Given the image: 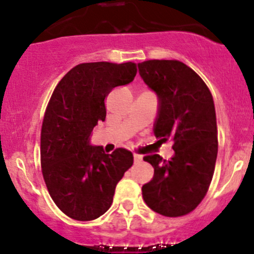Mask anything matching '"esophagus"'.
I'll return each mask as SVG.
<instances>
[{
    "mask_svg": "<svg viewBox=\"0 0 254 254\" xmlns=\"http://www.w3.org/2000/svg\"><path fill=\"white\" fill-rule=\"evenodd\" d=\"M141 160H142V156H141V155H139V153H134V161H135V163L141 162Z\"/></svg>",
    "mask_w": 254,
    "mask_h": 254,
    "instance_id": "esophagus-1",
    "label": "esophagus"
}]
</instances>
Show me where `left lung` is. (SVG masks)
<instances>
[{
  "label": "left lung",
  "mask_w": 254,
  "mask_h": 254,
  "mask_svg": "<svg viewBox=\"0 0 254 254\" xmlns=\"http://www.w3.org/2000/svg\"><path fill=\"white\" fill-rule=\"evenodd\" d=\"M139 72L160 98L156 137L173 141L175 150L170 161L143 157L155 168L152 181L142 186L143 200L163 216H183L201 203L214 176L219 146L214 99L203 78L182 61H143Z\"/></svg>",
  "instance_id": "obj_1"
}]
</instances>
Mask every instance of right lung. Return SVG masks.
<instances>
[{
  "label": "right lung",
  "mask_w": 254,
  "mask_h": 254,
  "mask_svg": "<svg viewBox=\"0 0 254 254\" xmlns=\"http://www.w3.org/2000/svg\"><path fill=\"white\" fill-rule=\"evenodd\" d=\"M135 63L79 64L59 82L49 101L40 134V162L49 194L65 215L91 221L113 203L115 187L134 163L119 147L111 155L88 139L107 115L106 98L114 87L136 76Z\"/></svg>",
  "instance_id": "add662e5"
}]
</instances>
